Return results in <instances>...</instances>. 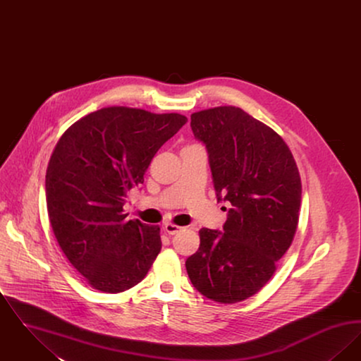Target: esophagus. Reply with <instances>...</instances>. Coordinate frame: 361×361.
I'll return each instance as SVG.
<instances>
[{
	"instance_id": "esophagus-1",
	"label": "esophagus",
	"mask_w": 361,
	"mask_h": 361,
	"mask_svg": "<svg viewBox=\"0 0 361 361\" xmlns=\"http://www.w3.org/2000/svg\"><path fill=\"white\" fill-rule=\"evenodd\" d=\"M164 230L169 234V235H174V234H177V233H180L181 230H183V227H180V226H176V224H166L164 226Z\"/></svg>"
}]
</instances>
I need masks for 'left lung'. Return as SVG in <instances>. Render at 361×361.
Here are the masks:
<instances>
[{
    "label": "left lung",
    "instance_id": "1",
    "mask_svg": "<svg viewBox=\"0 0 361 361\" xmlns=\"http://www.w3.org/2000/svg\"><path fill=\"white\" fill-rule=\"evenodd\" d=\"M190 127L206 146L218 202L231 208L222 231H199V250L185 267L202 295L231 305L259 291L291 246L299 221L300 176L281 137L240 108L195 112Z\"/></svg>",
    "mask_w": 361,
    "mask_h": 361
}]
</instances>
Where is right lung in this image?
I'll use <instances>...</instances> for the list:
<instances>
[{"instance_id": "1", "label": "right lung", "mask_w": 361, "mask_h": 361, "mask_svg": "<svg viewBox=\"0 0 361 361\" xmlns=\"http://www.w3.org/2000/svg\"><path fill=\"white\" fill-rule=\"evenodd\" d=\"M187 121L109 106L75 121L56 143L46 173L49 218L62 252L93 288L126 291L153 265L162 246L159 227L127 221L123 206Z\"/></svg>"}]
</instances>
